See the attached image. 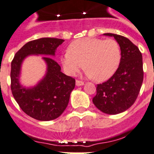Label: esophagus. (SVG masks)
<instances>
[{
	"label": "esophagus",
	"mask_w": 154,
	"mask_h": 154,
	"mask_svg": "<svg viewBox=\"0 0 154 154\" xmlns=\"http://www.w3.org/2000/svg\"><path fill=\"white\" fill-rule=\"evenodd\" d=\"M84 81H79V80H77L76 81V85H77V86H81V85H84Z\"/></svg>",
	"instance_id": "34e87169"
}]
</instances>
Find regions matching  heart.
<instances>
[{"mask_svg": "<svg viewBox=\"0 0 154 154\" xmlns=\"http://www.w3.org/2000/svg\"><path fill=\"white\" fill-rule=\"evenodd\" d=\"M120 57V48L115 39L87 38L72 42L61 62L66 74L73 76L84 66L89 77L103 81L116 72Z\"/></svg>", "mask_w": 154, "mask_h": 154, "instance_id": "1", "label": "heart"}]
</instances>
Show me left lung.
Instances as JSON below:
<instances>
[{"instance_id":"8db88e82","label":"left lung","mask_w":154,"mask_h":154,"mask_svg":"<svg viewBox=\"0 0 154 154\" xmlns=\"http://www.w3.org/2000/svg\"><path fill=\"white\" fill-rule=\"evenodd\" d=\"M103 35L116 38L120 47L121 59L112 77L97 85L92 102L103 113L116 115L130 108L139 94L143 81L142 55L138 47L124 36Z\"/></svg>"}]
</instances>
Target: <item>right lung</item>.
I'll list each match as a JSON object with an SVG mask.
<instances>
[{"instance_id": "right-lung-1", "label": "right lung", "mask_w": 154, "mask_h": 154, "mask_svg": "<svg viewBox=\"0 0 154 154\" xmlns=\"http://www.w3.org/2000/svg\"><path fill=\"white\" fill-rule=\"evenodd\" d=\"M64 42L56 38H41L27 42L15 54L11 63V90L23 112L32 118L50 121L59 117L68 105L75 79L61 72V66L51 56ZM31 54L45 55L47 73L35 86L25 88L19 84L20 68L24 58Z\"/></svg>"}]
</instances>
